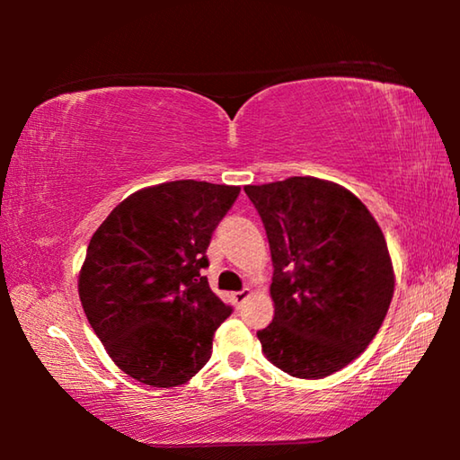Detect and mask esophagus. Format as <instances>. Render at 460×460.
I'll use <instances>...</instances> for the list:
<instances>
[{
  "instance_id": "34e87169",
  "label": "esophagus",
  "mask_w": 460,
  "mask_h": 460,
  "mask_svg": "<svg viewBox=\"0 0 460 460\" xmlns=\"http://www.w3.org/2000/svg\"><path fill=\"white\" fill-rule=\"evenodd\" d=\"M249 296H252V290H249V288H243V290H241V292L233 294V300H235V305H243V302L249 298Z\"/></svg>"
}]
</instances>
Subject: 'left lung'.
Listing matches in <instances>:
<instances>
[{"label": "left lung", "mask_w": 460, "mask_h": 460, "mask_svg": "<svg viewBox=\"0 0 460 460\" xmlns=\"http://www.w3.org/2000/svg\"><path fill=\"white\" fill-rule=\"evenodd\" d=\"M266 227L274 321L261 351L298 379H323L355 361L376 337L394 296V266L369 208L314 176L249 184Z\"/></svg>", "instance_id": "1"}]
</instances>
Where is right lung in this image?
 I'll list each match as a JSON object with an SVG mask.
<instances>
[{"label":"right lung","mask_w":460,"mask_h":460,"mask_svg":"<svg viewBox=\"0 0 460 460\" xmlns=\"http://www.w3.org/2000/svg\"><path fill=\"white\" fill-rule=\"evenodd\" d=\"M239 186L162 182L123 199L89 241L79 298L107 355L129 377L176 387L211 359L231 314L200 270Z\"/></svg>","instance_id":"right-lung-1"}]
</instances>
